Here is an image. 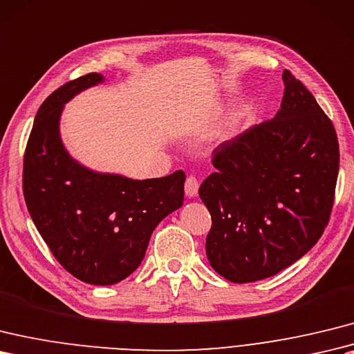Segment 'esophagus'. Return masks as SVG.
Wrapping results in <instances>:
<instances>
[{
	"instance_id": "obj_1",
	"label": "esophagus",
	"mask_w": 354,
	"mask_h": 354,
	"mask_svg": "<svg viewBox=\"0 0 354 354\" xmlns=\"http://www.w3.org/2000/svg\"><path fill=\"white\" fill-rule=\"evenodd\" d=\"M197 190H199V180L194 175H188L185 180V194L188 197H193L197 194Z\"/></svg>"
}]
</instances>
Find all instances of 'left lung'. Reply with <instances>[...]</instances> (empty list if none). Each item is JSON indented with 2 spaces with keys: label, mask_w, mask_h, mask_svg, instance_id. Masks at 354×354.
<instances>
[{
  "label": "left lung",
  "mask_w": 354,
  "mask_h": 354,
  "mask_svg": "<svg viewBox=\"0 0 354 354\" xmlns=\"http://www.w3.org/2000/svg\"><path fill=\"white\" fill-rule=\"evenodd\" d=\"M281 110L217 146V170L199 188L211 214L207 257L220 276L248 283L308 253L330 218L339 170L332 120L283 71Z\"/></svg>",
  "instance_id": "obj_1"
}]
</instances>
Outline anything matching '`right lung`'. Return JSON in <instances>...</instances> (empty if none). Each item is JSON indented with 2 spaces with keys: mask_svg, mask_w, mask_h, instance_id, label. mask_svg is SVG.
Here are the masks:
<instances>
[{
  "mask_svg": "<svg viewBox=\"0 0 354 354\" xmlns=\"http://www.w3.org/2000/svg\"><path fill=\"white\" fill-rule=\"evenodd\" d=\"M101 73L72 80L36 114L24 153L22 190L39 234L62 267L80 281L113 285L140 266L153 229L184 202L185 174L145 180L97 174L66 152L63 105L97 83Z\"/></svg>",
  "mask_w": 354,
  "mask_h": 354,
  "instance_id": "right-lung-1",
  "label": "right lung"
}]
</instances>
